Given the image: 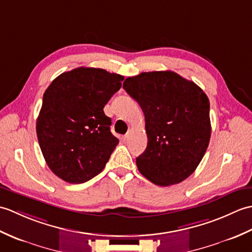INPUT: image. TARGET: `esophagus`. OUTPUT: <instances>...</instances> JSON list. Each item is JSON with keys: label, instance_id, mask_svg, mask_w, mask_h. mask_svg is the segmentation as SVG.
Here are the masks:
<instances>
[{"label": "esophagus", "instance_id": "1", "mask_svg": "<svg viewBox=\"0 0 252 252\" xmlns=\"http://www.w3.org/2000/svg\"><path fill=\"white\" fill-rule=\"evenodd\" d=\"M130 136H131V131H127L126 134L125 135V138H126V140H129Z\"/></svg>", "mask_w": 252, "mask_h": 252}]
</instances>
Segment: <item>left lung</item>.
<instances>
[{
    "instance_id": "1",
    "label": "left lung",
    "mask_w": 252,
    "mask_h": 252,
    "mask_svg": "<svg viewBox=\"0 0 252 252\" xmlns=\"http://www.w3.org/2000/svg\"><path fill=\"white\" fill-rule=\"evenodd\" d=\"M123 89L145 115L147 147L136 158L140 172L154 184H178L194 172L211 136L205 92L173 71L142 72Z\"/></svg>"
}]
</instances>
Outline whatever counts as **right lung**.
Masks as SVG:
<instances>
[{"label":"right lung","mask_w":252,"mask_h":252,"mask_svg":"<svg viewBox=\"0 0 252 252\" xmlns=\"http://www.w3.org/2000/svg\"><path fill=\"white\" fill-rule=\"evenodd\" d=\"M123 77L80 67L58 76L46 89L36 135L49 168L58 178L81 184L100 173L119 140L110 132L104 107Z\"/></svg>","instance_id":"add662e5"}]
</instances>
